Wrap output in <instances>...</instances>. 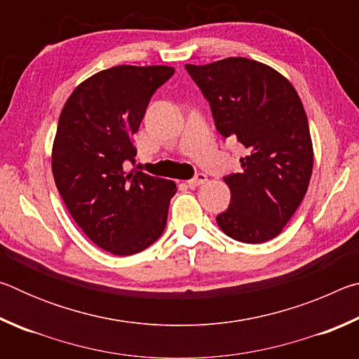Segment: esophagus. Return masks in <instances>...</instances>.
Here are the masks:
<instances>
[{
    "label": "esophagus",
    "mask_w": 359,
    "mask_h": 359,
    "mask_svg": "<svg viewBox=\"0 0 359 359\" xmlns=\"http://www.w3.org/2000/svg\"><path fill=\"white\" fill-rule=\"evenodd\" d=\"M205 180H208V175H205L204 172H198L193 179L188 180V185H190V187H199V185H203Z\"/></svg>",
    "instance_id": "esophagus-1"
}]
</instances>
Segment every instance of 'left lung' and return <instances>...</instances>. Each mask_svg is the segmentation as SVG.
<instances>
[{
	"label": "left lung",
	"mask_w": 359,
	"mask_h": 359,
	"mask_svg": "<svg viewBox=\"0 0 359 359\" xmlns=\"http://www.w3.org/2000/svg\"><path fill=\"white\" fill-rule=\"evenodd\" d=\"M185 69L209 101L218 133L245 149L241 171L223 177L231 203L217 215L218 226L244 244L274 239L312 175V139L299 95L280 72L242 57Z\"/></svg>",
	"instance_id": "left-lung-1"
}]
</instances>
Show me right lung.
I'll return each mask as SVG.
<instances>
[{"label":"right lung","instance_id":"add662e5","mask_svg":"<svg viewBox=\"0 0 359 359\" xmlns=\"http://www.w3.org/2000/svg\"><path fill=\"white\" fill-rule=\"evenodd\" d=\"M171 66H114L72 92L60 114L52 149L53 179L71 217L87 238L118 257L160 238L177 191L172 180L141 171L133 135Z\"/></svg>","mask_w":359,"mask_h":359}]
</instances>
